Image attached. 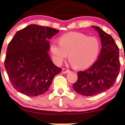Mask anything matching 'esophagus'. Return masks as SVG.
<instances>
[{
  "instance_id": "obj_1",
  "label": "esophagus",
  "mask_w": 125,
  "mask_h": 125,
  "mask_svg": "<svg viewBox=\"0 0 125 125\" xmlns=\"http://www.w3.org/2000/svg\"><path fill=\"white\" fill-rule=\"evenodd\" d=\"M70 71L68 70H67V69H65V68H63L62 69V73H63V74H66L67 73H68V72Z\"/></svg>"
}]
</instances>
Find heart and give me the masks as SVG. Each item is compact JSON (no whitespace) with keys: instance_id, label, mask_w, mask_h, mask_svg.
Here are the masks:
<instances>
[{"instance_id":"b5f03b06","label":"heart","mask_w":125,"mask_h":125,"mask_svg":"<svg viewBox=\"0 0 125 125\" xmlns=\"http://www.w3.org/2000/svg\"><path fill=\"white\" fill-rule=\"evenodd\" d=\"M100 45L95 37L80 32H70L59 38V43H51L50 51L55 63L61 65L69 54L70 63L77 68L88 67L99 55Z\"/></svg>"}]
</instances>
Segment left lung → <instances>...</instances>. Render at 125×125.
Wrapping results in <instances>:
<instances>
[{
  "mask_svg": "<svg viewBox=\"0 0 125 125\" xmlns=\"http://www.w3.org/2000/svg\"><path fill=\"white\" fill-rule=\"evenodd\" d=\"M92 27L99 33L102 48L97 60L88 70L78 72L77 80L73 85L83 96H93L113 86L120 69L119 49L114 39L99 27Z\"/></svg>",
  "mask_w": 125,
  "mask_h": 125,
  "instance_id": "left-lung-1",
  "label": "left lung"
}]
</instances>
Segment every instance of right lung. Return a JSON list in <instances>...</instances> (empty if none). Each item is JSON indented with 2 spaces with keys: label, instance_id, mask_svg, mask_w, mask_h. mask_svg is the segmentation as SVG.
<instances>
[{
  "label": "right lung",
  "instance_id": "1",
  "mask_svg": "<svg viewBox=\"0 0 125 125\" xmlns=\"http://www.w3.org/2000/svg\"><path fill=\"white\" fill-rule=\"evenodd\" d=\"M59 31L37 25L19 30L8 44L5 68L14 88L28 96H38L49 89L62 69L51 61L50 39Z\"/></svg>",
  "mask_w": 125,
  "mask_h": 125
}]
</instances>
